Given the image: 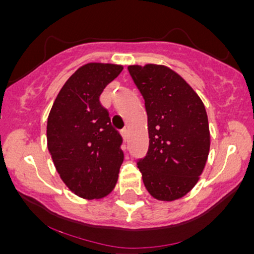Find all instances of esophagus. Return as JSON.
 Wrapping results in <instances>:
<instances>
[{
	"mask_svg": "<svg viewBox=\"0 0 254 254\" xmlns=\"http://www.w3.org/2000/svg\"><path fill=\"white\" fill-rule=\"evenodd\" d=\"M121 133H122V136H123L124 141H127V139H129V130L123 129L121 131Z\"/></svg>",
	"mask_w": 254,
	"mask_h": 254,
	"instance_id": "esophagus-1",
	"label": "esophagus"
}]
</instances>
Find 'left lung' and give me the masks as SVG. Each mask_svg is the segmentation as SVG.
<instances>
[{"instance_id": "8db88e82", "label": "left lung", "mask_w": 254, "mask_h": 254, "mask_svg": "<svg viewBox=\"0 0 254 254\" xmlns=\"http://www.w3.org/2000/svg\"><path fill=\"white\" fill-rule=\"evenodd\" d=\"M144 99L149 148L137 161L144 186L159 200L179 199L196 185L210 149L208 116L191 86L165 65H129Z\"/></svg>"}]
</instances>
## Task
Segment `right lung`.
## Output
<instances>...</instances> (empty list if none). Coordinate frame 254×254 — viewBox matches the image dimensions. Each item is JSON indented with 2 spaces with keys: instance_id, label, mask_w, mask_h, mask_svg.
<instances>
[{
  "instance_id": "right-lung-1",
  "label": "right lung",
  "mask_w": 254,
  "mask_h": 254,
  "mask_svg": "<svg viewBox=\"0 0 254 254\" xmlns=\"http://www.w3.org/2000/svg\"><path fill=\"white\" fill-rule=\"evenodd\" d=\"M122 70L117 64H84L64 83L48 118L55 167L69 190L86 199L103 198L115 189L124 160L123 138L99 100Z\"/></svg>"
}]
</instances>
